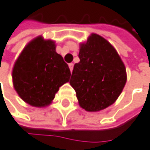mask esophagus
<instances>
[{
    "label": "esophagus",
    "mask_w": 150,
    "mask_h": 150,
    "mask_svg": "<svg viewBox=\"0 0 150 150\" xmlns=\"http://www.w3.org/2000/svg\"><path fill=\"white\" fill-rule=\"evenodd\" d=\"M69 68H70L71 71H72V70H73V63H69Z\"/></svg>",
    "instance_id": "34e87169"
}]
</instances>
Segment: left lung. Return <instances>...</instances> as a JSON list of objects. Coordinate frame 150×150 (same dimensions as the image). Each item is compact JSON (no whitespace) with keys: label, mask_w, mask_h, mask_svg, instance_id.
Returning <instances> with one entry per match:
<instances>
[{"label":"left lung","mask_w":150,"mask_h":150,"mask_svg":"<svg viewBox=\"0 0 150 150\" xmlns=\"http://www.w3.org/2000/svg\"><path fill=\"white\" fill-rule=\"evenodd\" d=\"M79 62L70 80L81 108L98 112L113 105L127 80L126 68L115 48L97 34L79 45Z\"/></svg>","instance_id":"1"}]
</instances>
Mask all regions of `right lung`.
Listing matches in <instances>:
<instances>
[{
    "label": "right lung",
    "instance_id": "1",
    "mask_svg": "<svg viewBox=\"0 0 150 150\" xmlns=\"http://www.w3.org/2000/svg\"><path fill=\"white\" fill-rule=\"evenodd\" d=\"M56 45L39 35L22 50L12 69L13 87L20 98L35 107H45L54 100L59 88L69 82L71 71Z\"/></svg>",
    "mask_w": 150,
    "mask_h": 150
}]
</instances>
